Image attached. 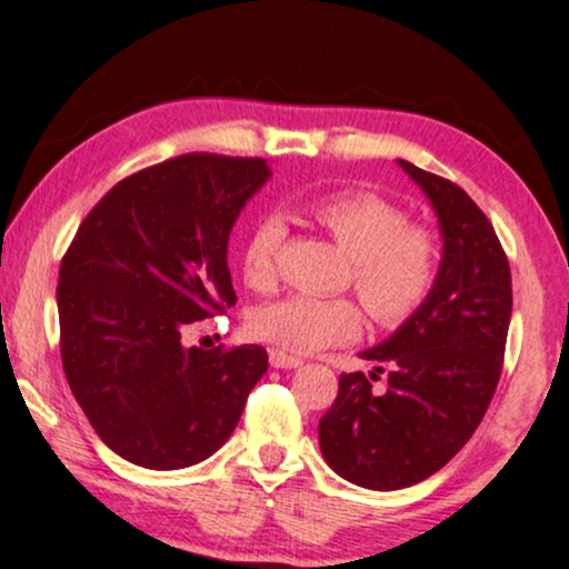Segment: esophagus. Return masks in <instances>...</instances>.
Instances as JSON below:
<instances>
[{
  "instance_id": "34e87169",
  "label": "esophagus",
  "mask_w": 569,
  "mask_h": 569,
  "mask_svg": "<svg viewBox=\"0 0 569 569\" xmlns=\"http://www.w3.org/2000/svg\"><path fill=\"white\" fill-rule=\"evenodd\" d=\"M269 362H271V367H277V370H296V367L303 365V359L292 357V353H284L279 349H271L269 351Z\"/></svg>"
}]
</instances>
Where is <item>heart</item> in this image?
<instances>
[{
	"instance_id": "b5f03b06",
	"label": "heart",
	"mask_w": 569,
	"mask_h": 569,
	"mask_svg": "<svg viewBox=\"0 0 569 569\" xmlns=\"http://www.w3.org/2000/svg\"><path fill=\"white\" fill-rule=\"evenodd\" d=\"M309 216L351 258L353 292L378 325L407 322L431 296L439 271L437 233L407 223L402 207L372 191H338L313 199ZM284 237L277 216L250 226L239 258L247 287L271 290ZM250 330L277 349L313 353L357 338L362 313L346 298L287 296L260 306L250 317Z\"/></svg>"
}]
</instances>
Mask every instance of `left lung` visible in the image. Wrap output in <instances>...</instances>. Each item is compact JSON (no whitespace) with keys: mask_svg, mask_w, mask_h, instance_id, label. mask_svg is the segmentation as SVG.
<instances>
[{"mask_svg":"<svg viewBox=\"0 0 569 569\" xmlns=\"http://www.w3.org/2000/svg\"><path fill=\"white\" fill-rule=\"evenodd\" d=\"M439 218L442 263L426 303L362 359L387 370L372 395L365 372H343L319 420L332 471L367 490H402L437 473L482 423L511 322V269L496 229L452 180L397 159Z\"/></svg>","mask_w":569,"mask_h":569,"instance_id":"obj_1","label":"left lung"}]
</instances>
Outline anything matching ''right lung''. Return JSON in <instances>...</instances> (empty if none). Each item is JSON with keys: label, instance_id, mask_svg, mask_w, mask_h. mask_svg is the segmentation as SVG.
<instances>
[{"label": "right lung", "instance_id": "obj_1", "mask_svg": "<svg viewBox=\"0 0 569 569\" xmlns=\"http://www.w3.org/2000/svg\"><path fill=\"white\" fill-rule=\"evenodd\" d=\"M271 176L266 159L183 153L119 180L87 212L58 273L60 359L117 456L153 471L210 458L269 370L263 346L180 336L237 303L229 233Z\"/></svg>", "mask_w": 569, "mask_h": 569}]
</instances>
